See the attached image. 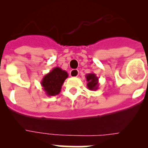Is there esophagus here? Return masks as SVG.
Wrapping results in <instances>:
<instances>
[{"instance_id": "34e87169", "label": "esophagus", "mask_w": 148, "mask_h": 148, "mask_svg": "<svg viewBox=\"0 0 148 148\" xmlns=\"http://www.w3.org/2000/svg\"><path fill=\"white\" fill-rule=\"evenodd\" d=\"M79 74V72L78 70H72L70 73V75L71 77H77Z\"/></svg>"}]
</instances>
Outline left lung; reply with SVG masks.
Here are the masks:
<instances>
[{
    "label": "left lung",
    "mask_w": 148,
    "mask_h": 148,
    "mask_svg": "<svg viewBox=\"0 0 148 148\" xmlns=\"http://www.w3.org/2000/svg\"><path fill=\"white\" fill-rule=\"evenodd\" d=\"M86 81L87 82V86L90 90H98L99 86V78L95 73H88L86 75Z\"/></svg>",
    "instance_id": "obj_1"
}]
</instances>
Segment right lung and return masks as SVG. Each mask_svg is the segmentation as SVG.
I'll return each mask as SVG.
<instances>
[{
  "mask_svg": "<svg viewBox=\"0 0 148 148\" xmlns=\"http://www.w3.org/2000/svg\"><path fill=\"white\" fill-rule=\"evenodd\" d=\"M68 77L66 71L61 68H53L49 73L46 74L40 82L43 90L48 96H54L61 92L63 84Z\"/></svg>",
  "mask_w": 148,
  "mask_h": 148,
  "instance_id": "right-lung-1",
  "label": "right lung"
}]
</instances>
